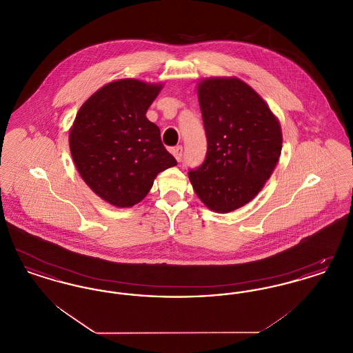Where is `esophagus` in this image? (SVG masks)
<instances>
[{
    "mask_svg": "<svg viewBox=\"0 0 353 353\" xmlns=\"http://www.w3.org/2000/svg\"><path fill=\"white\" fill-rule=\"evenodd\" d=\"M172 154L176 157V160L180 163L183 160V147L181 145H177V147H173L172 150Z\"/></svg>",
    "mask_w": 353,
    "mask_h": 353,
    "instance_id": "obj_1",
    "label": "esophagus"
}]
</instances>
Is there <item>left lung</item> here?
<instances>
[{
	"label": "left lung",
	"mask_w": 353,
	"mask_h": 353,
	"mask_svg": "<svg viewBox=\"0 0 353 353\" xmlns=\"http://www.w3.org/2000/svg\"><path fill=\"white\" fill-rule=\"evenodd\" d=\"M197 92L208 152L189 180L210 210L229 213L252 201L269 180L282 151L281 124L238 78L203 79Z\"/></svg>",
	"instance_id": "left-lung-1"
}]
</instances>
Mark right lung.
Returning <instances> with one entry per match:
<instances>
[{"label":"right lung","mask_w":353,"mask_h":353,"mask_svg":"<svg viewBox=\"0 0 353 353\" xmlns=\"http://www.w3.org/2000/svg\"><path fill=\"white\" fill-rule=\"evenodd\" d=\"M161 88L136 79L111 82L84 101L74 120V164L90 189L114 206L141 201L156 176L177 164L145 117Z\"/></svg>","instance_id":"1"}]
</instances>
